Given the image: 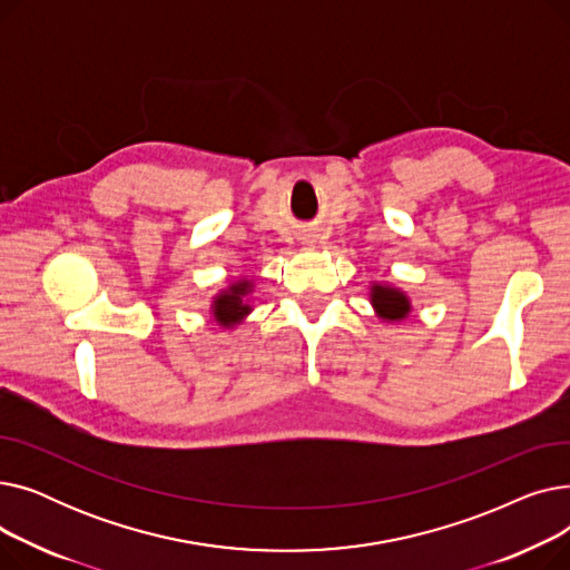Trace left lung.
<instances>
[{"instance_id": "obj_1", "label": "left lung", "mask_w": 570, "mask_h": 570, "mask_svg": "<svg viewBox=\"0 0 570 570\" xmlns=\"http://www.w3.org/2000/svg\"><path fill=\"white\" fill-rule=\"evenodd\" d=\"M370 301L383 321H402L411 312V303H409L406 293H402L400 288H393V286H385V284L372 286Z\"/></svg>"}]
</instances>
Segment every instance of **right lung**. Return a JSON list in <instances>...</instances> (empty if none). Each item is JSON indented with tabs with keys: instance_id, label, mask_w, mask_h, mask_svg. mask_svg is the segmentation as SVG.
Masks as SVG:
<instances>
[{
	"instance_id": "1",
	"label": "right lung",
	"mask_w": 570,
	"mask_h": 570,
	"mask_svg": "<svg viewBox=\"0 0 570 570\" xmlns=\"http://www.w3.org/2000/svg\"><path fill=\"white\" fill-rule=\"evenodd\" d=\"M247 293H252V282H247V279L235 282L226 291H222L213 303L215 321L224 327H233L243 321L252 312V307L245 301Z\"/></svg>"
}]
</instances>
